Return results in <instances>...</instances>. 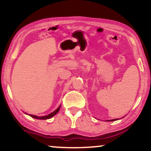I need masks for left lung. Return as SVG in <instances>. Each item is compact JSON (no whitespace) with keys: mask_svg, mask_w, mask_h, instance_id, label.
<instances>
[{"mask_svg":"<svg viewBox=\"0 0 151 151\" xmlns=\"http://www.w3.org/2000/svg\"><path fill=\"white\" fill-rule=\"evenodd\" d=\"M115 120H117L116 119H110V120H107V121H109V122H112V121H115Z\"/></svg>","mask_w":151,"mask_h":151,"instance_id":"left-lung-1","label":"left lung"}]
</instances>
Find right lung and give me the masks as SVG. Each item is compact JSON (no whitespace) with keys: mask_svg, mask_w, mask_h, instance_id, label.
I'll return each instance as SVG.
<instances>
[{"mask_svg":"<svg viewBox=\"0 0 151 151\" xmlns=\"http://www.w3.org/2000/svg\"><path fill=\"white\" fill-rule=\"evenodd\" d=\"M60 106H60L55 111H53V113H50V114H49V115H45V116H36V115H30L31 117H34V118H35V119H47L51 118V117H52L53 116H54L55 114H57L59 110H60Z\"/></svg>","mask_w":151,"mask_h":151,"instance_id":"1","label":"right lung"}]
</instances>
